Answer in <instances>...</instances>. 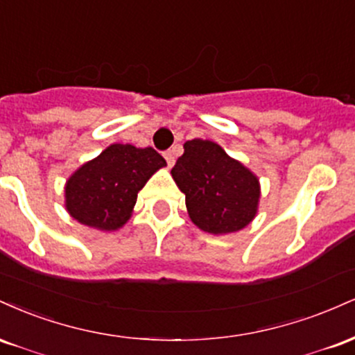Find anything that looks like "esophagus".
<instances>
[{
  "label": "esophagus",
  "mask_w": 355,
  "mask_h": 355,
  "mask_svg": "<svg viewBox=\"0 0 355 355\" xmlns=\"http://www.w3.org/2000/svg\"><path fill=\"white\" fill-rule=\"evenodd\" d=\"M165 160H166V165L168 166H173V164H175V153H173V150H168V152H165Z\"/></svg>",
  "instance_id": "obj_1"
}]
</instances>
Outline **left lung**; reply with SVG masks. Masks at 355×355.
<instances>
[{
	"mask_svg": "<svg viewBox=\"0 0 355 355\" xmlns=\"http://www.w3.org/2000/svg\"><path fill=\"white\" fill-rule=\"evenodd\" d=\"M183 150L172 177L191 222L211 235L245 229L259 211V177L215 141L195 138Z\"/></svg>",
	"mask_w": 355,
	"mask_h": 355,
	"instance_id": "obj_1",
	"label": "left lung"
}]
</instances>
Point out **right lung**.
Wrapping results in <instances>:
<instances>
[{
	"label": "right lung",
	"mask_w": 355,
	"mask_h": 355,
	"mask_svg": "<svg viewBox=\"0 0 355 355\" xmlns=\"http://www.w3.org/2000/svg\"><path fill=\"white\" fill-rule=\"evenodd\" d=\"M164 166V157L152 146L110 145L68 177L64 209L81 225L101 232L121 229L132 217L138 191Z\"/></svg>",
	"instance_id": "right-lung-1"
}]
</instances>
